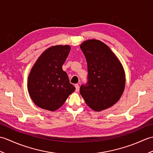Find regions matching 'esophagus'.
I'll return each instance as SVG.
<instances>
[{
	"label": "esophagus",
	"instance_id": "esophagus-1",
	"mask_svg": "<svg viewBox=\"0 0 153 153\" xmlns=\"http://www.w3.org/2000/svg\"><path fill=\"white\" fill-rule=\"evenodd\" d=\"M75 87H76V91L78 92L79 90V87L78 84H75Z\"/></svg>",
	"mask_w": 153,
	"mask_h": 153
}]
</instances>
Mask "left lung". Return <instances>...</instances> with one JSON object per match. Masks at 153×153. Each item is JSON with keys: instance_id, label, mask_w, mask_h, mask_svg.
Wrapping results in <instances>:
<instances>
[{"instance_id": "obj_1", "label": "left lung", "mask_w": 153, "mask_h": 153, "mask_svg": "<svg viewBox=\"0 0 153 153\" xmlns=\"http://www.w3.org/2000/svg\"><path fill=\"white\" fill-rule=\"evenodd\" d=\"M80 48L85 56L88 71V81L80 87L81 95L95 111L108 108L118 101L124 90L126 76L122 65L102 41L87 40Z\"/></svg>"}]
</instances>
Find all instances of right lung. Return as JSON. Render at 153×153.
<instances>
[{
  "instance_id": "obj_1",
  "label": "right lung",
  "mask_w": 153,
  "mask_h": 153,
  "mask_svg": "<svg viewBox=\"0 0 153 153\" xmlns=\"http://www.w3.org/2000/svg\"><path fill=\"white\" fill-rule=\"evenodd\" d=\"M70 48L69 45L48 48L32 68L28 77V92L33 102L41 108L57 110L76 89L62 70Z\"/></svg>"
}]
</instances>
